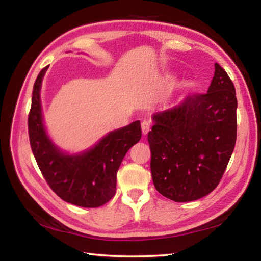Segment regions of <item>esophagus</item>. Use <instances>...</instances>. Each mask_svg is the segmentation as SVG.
Returning <instances> with one entry per match:
<instances>
[{
  "label": "esophagus",
  "mask_w": 261,
  "mask_h": 261,
  "mask_svg": "<svg viewBox=\"0 0 261 261\" xmlns=\"http://www.w3.org/2000/svg\"><path fill=\"white\" fill-rule=\"evenodd\" d=\"M141 130H143V135L144 136L148 134V131H149V121L146 120V118L141 121Z\"/></svg>",
  "instance_id": "34e87169"
}]
</instances>
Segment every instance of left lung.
Instances as JSON below:
<instances>
[{"label":"left lung","instance_id":"8db88e82","mask_svg":"<svg viewBox=\"0 0 261 261\" xmlns=\"http://www.w3.org/2000/svg\"><path fill=\"white\" fill-rule=\"evenodd\" d=\"M233 83L220 64L208 91L153 115L147 139L156 191L170 200H197L218 187L237 137Z\"/></svg>","mask_w":261,"mask_h":261}]
</instances>
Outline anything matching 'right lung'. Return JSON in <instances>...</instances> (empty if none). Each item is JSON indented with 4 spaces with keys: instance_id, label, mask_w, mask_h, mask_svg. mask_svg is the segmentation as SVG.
I'll list each match as a JSON object with an SVG mask.
<instances>
[{
    "instance_id": "obj_1",
    "label": "right lung",
    "mask_w": 261,
    "mask_h": 261,
    "mask_svg": "<svg viewBox=\"0 0 261 261\" xmlns=\"http://www.w3.org/2000/svg\"><path fill=\"white\" fill-rule=\"evenodd\" d=\"M47 68L35 79L28 120L35 161L47 184L61 199L90 208L102 206L116 192V174L123 158L141 138L140 122L110 132L85 153H62L48 138L42 123L40 87Z\"/></svg>"
}]
</instances>
